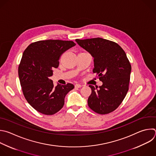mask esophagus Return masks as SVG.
<instances>
[{
  "instance_id": "esophagus-1",
  "label": "esophagus",
  "mask_w": 156,
  "mask_h": 156,
  "mask_svg": "<svg viewBox=\"0 0 156 156\" xmlns=\"http://www.w3.org/2000/svg\"><path fill=\"white\" fill-rule=\"evenodd\" d=\"M82 86L81 85V84H75V87H76V88H80V87H81Z\"/></svg>"
}]
</instances>
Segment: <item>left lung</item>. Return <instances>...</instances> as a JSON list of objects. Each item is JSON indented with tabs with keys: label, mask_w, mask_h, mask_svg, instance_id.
Returning a JSON list of instances; mask_svg holds the SVG:
<instances>
[{
	"label": "left lung",
	"mask_w": 156,
	"mask_h": 156,
	"mask_svg": "<svg viewBox=\"0 0 156 156\" xmlns=\"http://www.w3.org/2000/svg\"><path fill=\"white\" fill-rule=\"evenodd\" d=\"M75 40L94 58L93 73L103 83L98 89L89 86L92 92L88 106L100 115L115 111L129 90L131 65L125 51L118 43L101 38Z\"/></svg>",
	"instance_id": "left-lung-1"
}]
</instances>
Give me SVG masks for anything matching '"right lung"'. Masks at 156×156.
Here are the masks:
<instances>
[{"label": "right lung", "mask_w": 156, "mask_h": 156, "mask_svg": "<svg viewBox=\"0 0 156 156\" xmlns=\"http://www.w3.org/2000/svg\"><path fill=\"white\" fill-rule=\"evenodd\" d=\"M76 44L73 41L46 40L30 44L24 50L18 67V75L24 96L37 112L46 115L58 112L64 105L72 84L54 86L49 77L58 68L62 53Z\"/></svg>", "instance_id": "add662e5"}]
</instances>
